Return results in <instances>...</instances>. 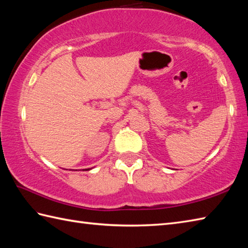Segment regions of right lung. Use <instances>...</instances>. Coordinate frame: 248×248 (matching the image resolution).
I'll return each instance as SVG.
<instances>
[{"mask_svg": "<svg viewBox=\"0 0 248 248\" xmlns=\"http://www.w3.org/2000/svg\"><path fill=\"white\" fill-rule=\"evenodd\" d=\"M88 170H89V168H88Z\"/></svg>", "mask_w": 248, "mask_h": 248, "instance_id": "add662e5", "label": "right lung"}]
</instances>
